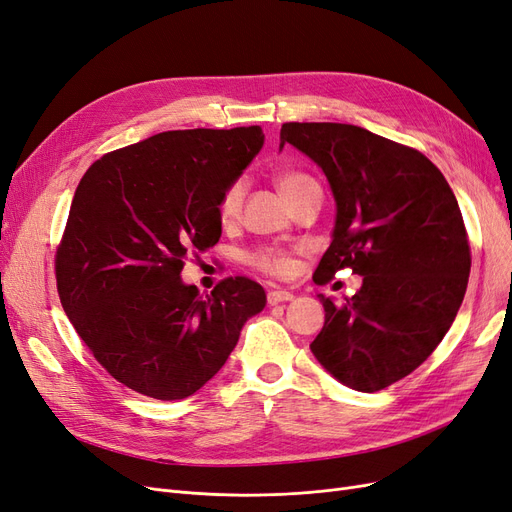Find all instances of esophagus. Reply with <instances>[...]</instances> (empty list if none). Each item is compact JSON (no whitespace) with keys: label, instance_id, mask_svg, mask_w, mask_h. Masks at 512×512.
I'll return each instance as SVG.
<instances>
[{"label":"esophagus","instance_id":"34e87169","mask_svg":"<svg viewBox=\"0 0 512 512\" xmlns=\"http://www.w3.org/2000/svg\"><path fill=\"white\" fill-rule=\"evenodd\" d=\"M293 299V293L287 291V289H272L268 291V304L270 306H276L280 304V301H291Z\"/></svg>","mask_w":512,"mask_h":512}]
</instances>
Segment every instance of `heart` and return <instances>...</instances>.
Returning a JSON list of instances; mask_svg holds the SVG:
<instances>
[{
	"label": "heart",
	"instance_id": "1",
	"mask_svg": "<svg viewBox=\"0 0 512 512\" xmlns=\"http://www.w3.org/2000/svg\"><path fill=\"white\" fill-rule=\"evenodd\" d=\"M276 183L282 189V194H285L293 204L304 200L310 194H320L318 181L312 175H308L306 170H297V168L280 170L276 175ZM242 202H244V181L234 179L232 183L225 185V189L217 200V219L223 225L236 223L242 211ZM246 263L263 274L287 276L291 272V251L285 249V246L261 244L257 249L246 253Z\"/></svg>",
	"mask_w": 512,
	"mask_h": 512
}]
</instances>
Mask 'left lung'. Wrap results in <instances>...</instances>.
I'll return each mask as SVG.
<instances>
[{
  "label": "left lung",
  "mask_w": 512,
  "mask_h": 512,
  "mask_svg": "<svg viewBox=\"0 0 512 512\" xmlns=\"http://www.w3.org/2000/svg\"><path fill=\"white\" fill-rule=\"evenodd\" d=\"M295 145L327 175L337 202L333 242L314 272L363 276L344 304L325 306L310 350L335 380L377 392L418 369L462 306L470 244L456 196L422 151L335 122H287Z\"/></svg>",
  "instance_id": "8db88e82"
}]
</instances>
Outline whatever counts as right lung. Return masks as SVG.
I'll return each instance as SVG.
<instances>
[{
  "mask_svg": "<svg viewBox=\"0 0 512 512\" xmlns=\"http://www.w3.org/2000/svg\"><path fill=\"white\" fill-rule=\"evenodd\" d=\"M261 145L259 126L166 130L109 151L75 189L56 289L90 354L130 390L187 399L266 306L246 276H227L204 297L179 278L189 255L217 244V200Z\"/></svg>",
  "mask_w": 512,
  "mask_h": 512,
  "instance_id": "obj_1",
  "label": "right lung"
}]
</instances>
